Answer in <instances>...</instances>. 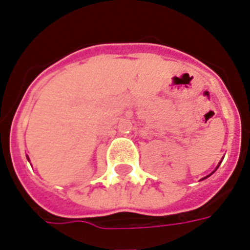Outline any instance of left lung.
I'll return each instance as SVG.
<instances>
[{
    "label": "left lung",
    "instance_id": "8db88e82",
    "mask_svg": "<svg viewBox=\"0 0 250 250\" xmlns=\"http://www.w3.org/2000/svg\"><path fill=\"white\" fill-rule=\"evenodd\" d=\"M217 168H218V167H217ZM214 172H216V169H214V171H213L212 173H214ZM212 173H210V174H212ZM210 174H209V176H210ZM209 176H207V177H209ZM207 177H204V178H207ZM204 178H203V180H204Z\"/></svg>",
    "mask_w": 250,
    "mask_h": 250
}]
</instances>
